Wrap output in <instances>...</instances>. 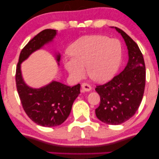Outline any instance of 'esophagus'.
<instances>
[{"instance_id": "1", "label": "esophagus", "mask_w": 159, "mask_h": 159, "mask_svg": "<svg viewBox=\"0 0 159 159\" xmlns=\"http://www.w3.org/2000/svg\"><path fill=\"white\" fill-rule=\"evenodd\" d=\"M81 87H82V91H85V92H89V91H90L91 89H92L91 86L89 85V84L87 83H82Z\"/></svg>"}]
</instances>
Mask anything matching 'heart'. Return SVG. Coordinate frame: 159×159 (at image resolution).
Masks as SVG:
<instances>
[{
    "label": "heart",
    "instance_id": "heart-1",
    "mask_svg": "<svg viewBox=\"0 0 159 159\" xmlns=\"http://www.w3.org/2000/svg\"><path fill=\"white\" fill-rule=\"evenodd\" d=\"M71 58H64L66 70L73 79L79 80L86 71L93 81H107L116 72L121 59L118 40L105 36L84 37L69 48Z\"/></svg>",
    "mask_w": 159,
    "mask_h": 159
}]
</instances>
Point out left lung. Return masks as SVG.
I'll return each mask as SVG.
<instances>
[{"label": "left lung", "mask_w": 159, "mask_h": 159, "mask_svg": "<svg viewBox=\"0 0 159 159\" xmlns=\"http://www.w3.org/2000/svg\"><path fill=\"white\" fill-rule=\"evenodd\" d=\"M114 28L125 41L129 60L121 73L107 83L96 86L101 103L95 114L103 123L117 125L133 116L140 105L145 85V66L137 43L123 30Z\"/></svg>", "instance_id": "1"}]
</instances>
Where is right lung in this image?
<instances>
[{
    "label": "right lung",
    "instance_id": "right-lung-1",
    "mask_svg": "<svg viewBox=\"0 0 159 159\" xmlns=\"http://www.w3.org/2000/svg\"><path fill=\"white\" fill-rule=\"evenodd\" d=\"M56 30H43L34 37L21 50L16 71V84L21 105L30 119L37 125L51 127L60 125L68 118L75 100L80 93V84L67 86L53 81L40 88H32L24 81L21 64L33 52L53 41ZM56 59L59 65L60 53Z\"/></svg>",
    "mask_w": 159,
    "mask_h": 159
}]
</instances>
